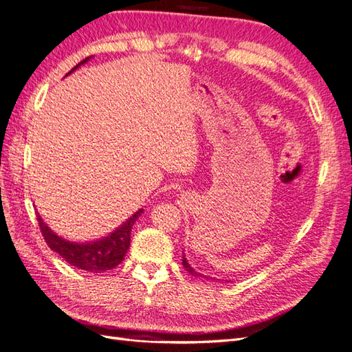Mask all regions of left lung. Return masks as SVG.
I'll return each instance as SVG.
<instances>
[{"label": "left lung", "instance_id": "8db88e82", "mask_svg": "<svg viewBox=\"0 0 352 352\" xmlns=\"http://www.w3.org/2000/svg\"><path fill=\"white\" fill-rule=\"evenodd\" d=\"M183 265H184V268H186L187 272H189L192 276H196V277H207V276H202L201 273H196L195 270H193V268L189 265V263H187V261H186V258H184V256H183ZM207 279H210V277H207Z\"/></svg>", "mask_w": 352, "mask_h": 352}]
</instances>
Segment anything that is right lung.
I'll use <instances>...</instances> for the list:
<instances>
[{"mask_svg": "<svg viewBox=\"0 0 352 352\" xmlns=\"http://www.w3.org/2000/svg\"><path fill=\"white\" fill-rule=\"evenodd\" d=\"M89 60V56L75 65L69 73L76 70L80 64H84ZM67 73V75H69ZM142 210L136 211V213L129 217L124 223L117 228L111 235L104 236L102 240L89 241V243H73L61 239V236L52 232L45 225L42 217L37 213V222L40 226V232H42L45 241L51 250L56 252L58 255L73 267H78L79 270H87L91 273H103L108 270L116 268L118 264L122 263L127 249L130 246V232H132V226L136 222V219L141 216Z\"/></svg>", "mask_w": 352, "mask_h": 352, "instance_id": "obj_1", "label": "right lung"}]
</instances>
